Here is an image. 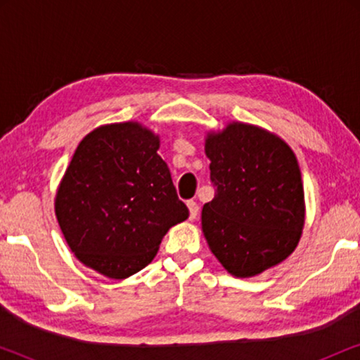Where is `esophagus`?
I'll return each instance as SVG.
<instances>
[{
	"label": "esophagus",
	"instance_id": "1",
	"mask_svg": "<svg viewBox=\"0 0 360 360\" xmlns=\"http://www.w3.org/2000/svg\"><path fill=\"white\" fill-rule=\"evenodd\" d=\"M186 206H188V211H190V219H195L196 216H198V210H200L198 203H196V201H193V200H190L188 203H186Z\"/></svg>",
	"mask_w": 360,
	"mask_h": 360
}]
</instances>
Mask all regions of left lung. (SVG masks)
Wrapping results in <instances>:
<instances>
[{"label":"left lung","mask_w":360,"mask_h":360,"mask_svg":"<svg viewBox=\"0 0 360 360\" xmlns=\"http://www.w3.org/2000/svg\"><path fill=\"white\" fill-rule=\"evenodd\" d=\"M205 152L216 186L201 211L211 252L240 278L283 262L304 226L302 172L293 150L262 127L229 122L208 132Z\"/></svg>","instance_id":"obj_1"}]
</instances>
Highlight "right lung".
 Returning <instances> with one entry per match:
<instances>
[{"label":"right lung","mask_w":360,"mask_h":360,"mask_svg":"<svg viewBox=\"0 0 360 360\" xmlns=\"http://www.w3.org/2000/svg\"><path fill=\"white\" fill-rule=\"evenodd\" d=\"M159 146L139 122L100 126L83 137L58 185L56 216L68 248L108 278L144 269L167 231L188 218Z\"/></svg>","instance_id":"right-lung-1"}]
</instances>
